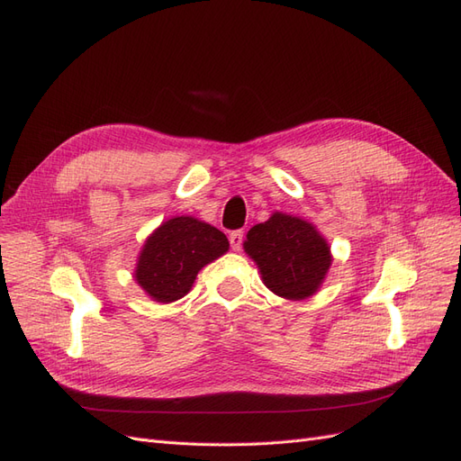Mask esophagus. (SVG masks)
Masks as SVG:
<instances>
[{"instance_id": "1", "label": "esophagus", "mask_w": 461, "mask_h": 461, "mask_svg": "<svg viewBox=\"0 0 461 461\" xmlns=\"http://www.w3.org/2000/svg\"><path fill=\"white\" fill-rule=\"evenodd\" d=\"M229 240H230V248L234 249V252H239V249L242 248V240H244V232L242 230H234L229 234Z\"/></svg>"}]
</instances>
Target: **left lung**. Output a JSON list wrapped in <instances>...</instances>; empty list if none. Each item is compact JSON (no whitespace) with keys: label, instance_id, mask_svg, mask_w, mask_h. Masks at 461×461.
I'll use <instances>...</instances> for the list:
<instances>
[{"label":"left lung","instance_id":"left-lung-1","mask_svg":"<svg viewBox=\"0 0 461 461\" xmlns=\"http://www.w3.org/2000/svg\"><path fill=\"white\" fill-rule=\"evenodd\" d=\"M244 252L258 265L263 285L292 302L313 296L332 263L330 246L315 225L281 212L248 230Z\"/></svg>","mask_w":461,"mask_h":461}]
</instances>
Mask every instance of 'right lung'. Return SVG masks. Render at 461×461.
<instances>
[{"instance_id":"1","label":"right lung","mask_w":461,"mask_h":461,"mask_svg":"<svg viewBox=\"0 0 461 461\" xmlns=\"http://www.w3.org/2000/svg\"><path fill=\"white\" fill-rule=\"evenodd\" d=\"M229 252L219 229L196 217H171L153 230L138 256L134 281L159 303L186 296L207 263Z\"/></svg>"}]
</instances>
